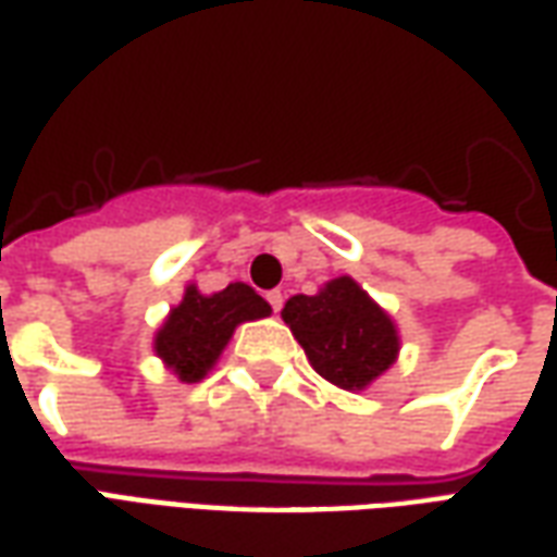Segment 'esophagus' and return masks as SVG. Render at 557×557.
<instances>
[{
	"instance_id": "1",
	"label": "esophagus",
	"mask_w": 557,
	"mask_h": 557,
	"mask_svg": "<svg viewBox=\"0 0 557 557\" xmlns=\"http://www.w3.org/2000/svg\"><path fill=\"white\" fill-rule=\"evenodd\" d=\"M268 305H271V310L277 313L280 307H283V292L274 289V292H268Z\"/></svg>"
}]
</instances>
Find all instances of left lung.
<instances>
[{
    "instance_id": "1",
    "label": "left lung",
    "mask_w": 557,
    "mask_h": 557,
    "mask_svg": "<svg viewBox=\"0 0 557 557\" xmlns=\"http://www.w3.org/2000/svg\"><path fill=\"white\" fill-rule=\"evenodd\" d=\"M280 317L319 376L349 392L368 386L398 356L392 319L349 277L325 283L319 295H295Z\"/></svg>"
}]
</instances>
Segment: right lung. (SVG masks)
Segmentation results:
<instances>
[{"instance_id": "1", "label": "right lung", "mask_w": 557, "mask_h": 557, "mask_svg": "<svg viewBox=\"0 0 557 557\" xmlns=\"http://www.w3.org/2000/svg\"><path fill=\"white\" fill-rule=\"evenodd\" d=\"M268 313L271 307L265 298L244 283H228L223 292L213 295H201L196 286H189L184 301L171 310L165 325L159 329V359H165V364L184 383H196L220 359L235 325L247 319H262Z\"/></svg>"}]
</instances>
